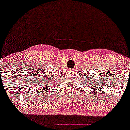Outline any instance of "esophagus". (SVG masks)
<instances>
[{
  "label": "esophagus",
  "mask_w": 130,
  "mask_h": 130,
  "mask_svg": "<svg viewBox=\"0 0 130 130\" xmlns=\"http://www.w3.org/2000/svg\"><path fill=\"white\" fill-rule=\"evenodd\" d=\"M67 71H68V72H73L71 69H68Z\"/></svg>",
  "instance_id": "obj_1"
}]
</instances>
